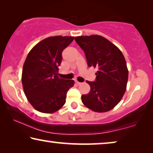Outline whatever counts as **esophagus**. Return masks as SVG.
<instances>
[{
	"instance_id": "esophagus-1",
	"label": "esophagus",
	"mask_w": 153,
	"mask_h": 153,
	"mask_svg": "<svg viewBox=\"0 0 153 153\" xmlns=\"http://www.w3.org/2000/svg\"><path fill=\"white\" fill-rule=\"evenodd\" d=\"M76 84L77 85H81V82H78V81H76Z\"/></svg>"
}]
</instances>
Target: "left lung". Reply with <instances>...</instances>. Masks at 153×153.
<instances>
[{
  "mask_svg": "<svg viewBox=\"0 0 153 153\" xmlns=\"http://www.w3.org/2000/svg\"><path fill=\"white\" fill-rule=\"evenodd\" d=\"M75 40L85 52L88 66L98 68L96 80L87 81L91 89L82 96V102L96 112L111 110L121 100L127 88L128 69L123 55L102 36H79Z\"/></svg>",
  "mask_w": 153,
  "mask_h": 153,
  "instance_id": "8db88e82",
  "label": "left lung"
}]
</instances>
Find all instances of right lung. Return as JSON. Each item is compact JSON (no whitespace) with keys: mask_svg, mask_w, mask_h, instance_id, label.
<instances>
[{"mask_svg":"<svg viewBox=\"0 0 153 153\" xmlns=\"http://www.w3.org/2000/svg\"><path fill=\"white\" fill-rule=\"evenodd\" d=\"M74 36H49L36 44L23 66L21 81L27 100L36 110L51 114L66 102V93L74 85V79L58 77L62 53Z\"/></svg>","mask_w":153,"mask_h":153,"instance_id":"1","label":"right lung"}]
</instances>
